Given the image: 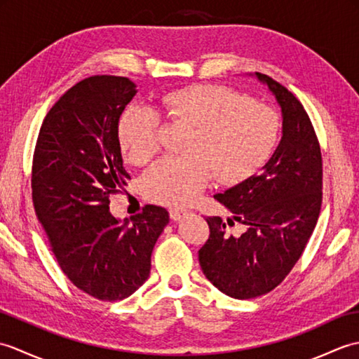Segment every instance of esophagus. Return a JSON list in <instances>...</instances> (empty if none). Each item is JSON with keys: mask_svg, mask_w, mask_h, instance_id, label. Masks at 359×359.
<instances>
[{"mask_svg": "<svg viewBox=\"0 0 359 359\" xmlns=\"http://www.w3.org/2000/svg\"><path fill=\"white\" fill-rule=\"evenodd\" d=\"M187 210L184 208H170V216L172 220H180L184 216H187Z\"/></svg>", "mask_w": 359, "mask_h": 359, "instance_id": "1", "label": "esophagus"}]
</instances>
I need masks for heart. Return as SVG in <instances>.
<instances>
[{
  "label": "heart",
  "instance_id": "b5f03b06",
  "mask_svg": "<svg viewBox=\"0 0 359 359\" xmlns=\"http://www.w3.org/2000/svg\"><path fill=\"white\" fill-rule=\"evenodd\" d=\"M162 111L193 134L188 157L162 158L144 174L143 191L154 202H191L212 174L225 184H239L270 158L279 140L278 114L225 86L179 89L162 98ZM118 142L129 162L147 165L160 149L158 114L147 106H129L118 121Z\"/></svg>",
  "mask_w": 359,
  "mask_h": 359
}]
</instances>
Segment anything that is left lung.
Instances as JSON below:
<instances>
[{
    "mask_svg": "<svg viewBox=\"0 0 359 359\" xmlns=\"http://www.w3.org/2000/svg\"><path fill=\"white\" fill-rule=\"evenodd\" d=\"M248 75L276 100L282 135L261 172L215 196L231 217H208L210 238L199 250L205 276L234 299L262 296L284 280L315 230L323 201L321 149L306 109L278 81ZM234 219L246 226L241 236L226 233Z\"/></svg>",
    "mask_w": 359,
    "mask_h": 359,
    "instance_id": "left-lung-1",
    "label": "left lung"
}]
</instances>
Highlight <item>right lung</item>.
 <instances>
[{"label":"right lung","mask_w":359,"mask_h":359,"mask_svg":"<svg viewBox=\"0 0 359 359\" xmlns=\"http://www.w3.org/2000/svg\"><path fill=\"white\" fill-rule=\"evenodd\" d=\"M137 86L95 75L72 86L46 116L32 165L36 216L72 284L102 301L131 296L149 276L151 253L170 222L147 205L131 220L109 211V196L128 185L118 121Z\"/></svg>","instance_id":"right-lung-1"}]
</instances>
